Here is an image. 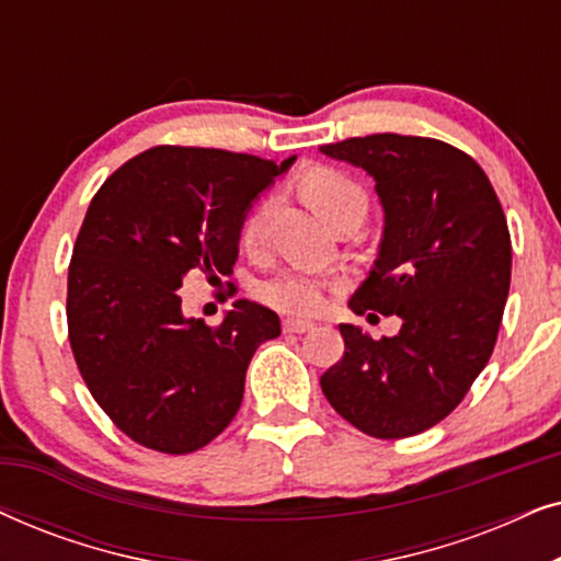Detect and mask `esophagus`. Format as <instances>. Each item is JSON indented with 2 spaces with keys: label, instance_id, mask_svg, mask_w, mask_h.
<instances>
[{
  "label": "esophagus",
  "instance_id": "1",
  "mask_svg": "<svg viewBox=\"0 0 561 561\" xmlns=\"http://www.w3.org/2000/svg\"><path fill=\"white\" fill-rule=\"evenodd\" d=\"M313 327H317V324H313V321H306V319H286V321H283V329H286V332H290V334H306V332H311Z\"/></svg>",
  "mask_w": 561,
  "mask_h": 561
}]
</instances>
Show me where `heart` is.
I'll return each mask as SVG.
<instances>
[{
  "label": "heart",
  "instance_id": "1",
  "mask_svg": "<svg viewBox=\"0 0 561 561\" xmlns=\"http://www.w3.org/2000/svg\"><path fill=\"white\" fill-rule=\"evenodd\" d=\"M304 194L329 225L344 211L367 209L365 188L357 181H352L350 175L329 171V168H319V171L306 175ZM271 214L273 198H263V202L248 211V217L242 219L240 227V242L244 248L257 250L263 244ZM329 294H332V286L324 278L301 271L278 273L275 278L260 283L257 288L260 301L273 306L275 311L290 313V317H313V313L324 311V306L329 304Z\"/></svg>",
  "mask_w": 561,
  "mask_h": 561
}]
</instances>
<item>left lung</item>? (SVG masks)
Listing matches in <instances>:
<instances>
[{
  "label": "left lung",
  "instance_id": "obj_1",
  "mask_svg": "<svg viewBox=\"0 0 561 561\" xmlns=\"http://www.w3.org/2000/svg\"><path fill=\"white\" fill-rule=\"evenodd\" d=\"M319 150L363 168L382 206L378 257L350 309L401 319L382 340L340 324L344 355L321 390L375 439L421 434L457 409L493 355L511 288L505 214L485 171L442 140L386 133Z\"/></svg>",
  "mask_w": 561,
  "mask_h": 561
}]
</instances>
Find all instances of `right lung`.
Masks as SVG:
<instances>
[{"instance_id":"right-lung-1","label":"right lung","mask_w":561,"mask_h":561,"mask_svg":"<svg viewBox=\"0 0 561 561\" xmlns=\"http://www.w3.org/2000/svg\"><path fill=\"white\" fill-rule=\"evenodd\" d=\"M214 148L145 150L91 198L68 267V340L102 411L142 447L188 455L240 411L278 313L237 298L219 327L183 313L188 271L232 273L255 198L294 165Z\"/></svg>"}]
</instances>
